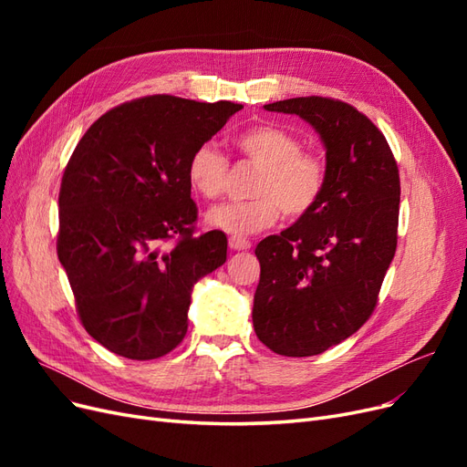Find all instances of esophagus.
Returning <instances> with one entry per match:
<instances>
[{
    "mask_svg": "<svg viewBox=\"0 0 467 467\" xmlns=\"http://www.w3.org/2000/svg\"><path fill=\"white\" fill-rule=\"evenodd\" d=\"M230 249L247 251V249H251V242L249 239H242V237H230Z\"/></svg>",
    "mask_w": 467,
    "mask_h": 467,
    "instance_id": "34e87169",
    "label": "esophagus"
}]
</instances>
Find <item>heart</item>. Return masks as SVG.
Masks as SVG:
<instances>
[{
  "label": "heart",
  "instance_id": "heart-1",
  "mask_svg": "<svg viewBox=\"0 0 467 467\" xmlns=\"http://www.w3.org/2000/svg\"><path fill=\"white\" fill-rule=\"evenodd\" d=\"M235 146L261 167L253 185L255 199L210 208L204 216L208 228L232 237H247L275 225L280 210L286 218L298 220L316 208L327 171L317 155L302 151V142L294 134L275 124H261L239 134ZM228 171V160L210 142L196 148L187 165L192 191L204 199H218L225 191Z\"/></svg>",
  "mask_w": 467,
  "mask_h": 467
}]
</instances>
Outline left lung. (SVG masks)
Masks as SVG:
<instances>
[{"label":"left lung","instance_id":"1","mask_svg":"<svg viewBox=\"0 0 467 467\" xmlns=\"http://www.w3.org/2000/svg\"><path fill=\"white\" fill-rule=\"evenodd\" d=\"M306 120L325 148V191L307 216L257 245L253 327L276 355L314 357L374 312L398 247L400 171L370 119L327 97L265 105Z\"/></svg>","mask_w":467,"mask_h":467}]
</instances>
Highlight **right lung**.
<instances>
[{
  "instance_id": "1",
  "label": "right lung",
  "mask_w": 467,
  "mask_h": 467,
  "mask_svg": "<svg viewBox=\"0 0 467 467\" xmlns=\"http://www.w3.org/2000/svg\"><path fill=\"white\" fill-rule=\"evenodd\" d=\"M242 109L144 97L105 112L69 158L58 259L83 327L115 355L151 360L171 352L187 335L194 285L225 263V234H192L187 165ZM175 234L178 244L161 252Z\"/></svg>"
}]
</instances>
